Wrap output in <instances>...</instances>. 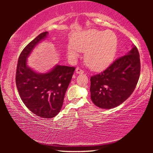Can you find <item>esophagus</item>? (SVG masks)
<instances>
[{
	"label": "esophagus",
	"instance_id": "1",
	"mask_svg": "<svg viewBox=\"0 0 153 153\" xmlns=\"http://www.w3.org/2000/svg\"><path fill=\"white\" fill-rule=\"evenodd\" d=\"M84 70L82 69L81 68H79V67H77L76 69V74H84Z\"/></svg>",
	"mask_w": 153,
	"mask_h": 153
}]
</instances>
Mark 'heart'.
<instances>
[{"instance_id": "heart-1", "label": "heart", "mask_w": 153, "mask_h": 153, "mask_svg": "<svg viewBox=\"0 0 153 153\" xmlns=\"http://www.w3.org/2000/svg\"><path fill=\"white\" fill-rule=\"evenodd\" d=\"M116 47L117 38L113 32L90 30L74 36L73 42L67 45V54L75 59L79 51L86 52V64L94 70H100L112 61Z\"/></svg>"}]
</instances>
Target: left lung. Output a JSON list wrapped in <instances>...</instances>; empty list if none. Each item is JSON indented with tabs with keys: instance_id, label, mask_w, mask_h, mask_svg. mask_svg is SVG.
<instances>
[{
	"instance_id": "obj_1",
	"label": "left lung",
	"mask_w": 153,
	"mask_h": 153,
	"mask_svg": "<svg viewBox=\"0 0 153 153\" xmlns=\"http://www.w3.org/2000/svg\"><path fill=\"white\" fill-rule=\"evenodd\" d=\"M140 74L138 48L118 58L101 73L90 78L91 99L97 107L109 109L121 105L135 90Z\"/></svg>"
}]
</instances>
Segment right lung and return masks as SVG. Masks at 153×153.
<instances>
[{
  "label": "right lung",
  "instance_id": "right-lung-1",
  "mask_svg": "<svg viewBox=\"0 0 153 153\" xmlns=\"http://www.w3.org/2000/svg\"><path fill=\"white\" fill-rule=\"evenodd\" d=\"M41 33L22 51L18 59L15 82L23 102L33 113L52 118L60 112L75 67L56 65L46 74H38L27 65V58L34 46L46 37Z\"/></svg>",
  "mask_w": 153,
  "mask_h": 153
}]
</instances>
